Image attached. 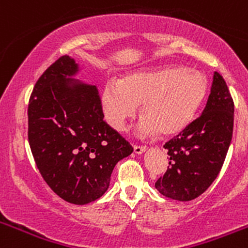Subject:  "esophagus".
I'll use <instances>...</instances> for the list:
<instances>
[{
  "label": "esophagus",
  "mask_w": 248,
  "mask_h": 248,
  "mask_svg": "<svg viewBox=\"0 0 248 248\" xmlns=\"http://www.w3.org/2000/svg\"><path fill=\"white\" fill-rule=\"evenodd\" d=\"M146 149L148 148H146L145 145H134V151L137 153V154H143Z\"/></svg>",
  "instance_id": "34e87169"
}]
</instances>
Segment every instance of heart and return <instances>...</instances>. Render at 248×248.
Listing matches in <instances>:
<instances>
[{"label":"heart","mask_w":248,"mask_h":248,"mask_svg":"<svg viewBox=\"0 0 248 248\" xmlns=\"http://www.w3.org/2000/svg\"><path fill=\"white\" fill-rule=\"evenodd\" d=\"M207 92L206 77L198 69L166 67L123 77L105 85L102 105L105 119L115 130H124L141 104L140 134H176L189 125Z\"/></svg>","instance_id":"1"}]
</instances>
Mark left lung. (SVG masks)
<instances>
[{
	"mask_svg": "<svg viewBox=\"0 0 248 248\" xmlns=\"http://www.w3.org/2000/svg\"><path fill=\"white\" fill-rule=\"evenodd\" d=\"M233 109L226 82L215 72L202 114L164 145L170 161L164 176L155 183L160 194L190 201L209 189L220 174L231 144Z\"/></svg>",
	"mask_w": 248,
	"mask_h": 248,
	"instance_id": "obj_1",
	"label": "left lung"
}]
</instances>
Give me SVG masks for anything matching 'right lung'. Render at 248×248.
Returning <instances> with one entry per match:
<instances>
[{
    "label": "right lung",
    "instance_id": "obj_1",
    "mask_svg": "<svg viewBox=\"0 0 248 248\" xmlns=\"http://www.w3.org/2000/svg\"><path fill=\"white\" fill-rule=\"evenodd\" d=\"M77 71L73 59L62 56L39 77L28 103V141L50 189L85 205L108 190L114 166L133 146L103 120L97 87L68 78Z\"/></svg>",
    "mask_w": 248,
    "mask_h": 248
}]
</instances>
